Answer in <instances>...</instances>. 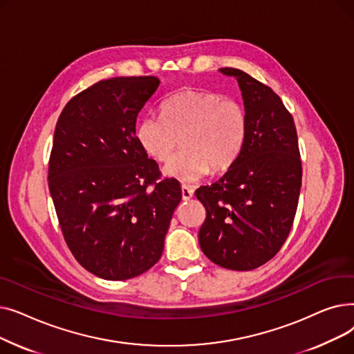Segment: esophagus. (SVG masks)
I'll return each mask as SVG.
<instances>
[{"mask_svg":"<svg viewBox=\"0 0 354 354\" xmlns=\"http://www.w3.org/2000/svg\"><path fill=\"white\" fill-rule=\"evenodd\" d=\"M180 192H182V199L183 201H189L194 196V189L191 187H187V185H182Z\"/></svg>","mask_w":354,"mask_h":354,"instance_id":"obj_1","label":"esophagus"}]
</instances>
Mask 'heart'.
<instances>
[{
	"instance_id": "heart-1",
	"label": "heart",
	"mask_w": 354,
	"mask_h": 354,
	"mask_svg": "<svg viewBox=\"0 0 354 354\" xmlns=\"http://www.w3.org/2000/svg\"><path fill=\"white\" fill-rule=\"evenodd\" d=\"M162 118L146 116L136 127L143 151L158 162L169 159L178 139L182 151L163 167V174L183 183L224 172L234 165L247 138L244 106L219 93L185 88L163 102Z\"/></svg>"
}]
</instances>
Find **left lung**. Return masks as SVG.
Segmentation results:
<instances>
[{"label":"left lung","mask_w":354,"mask_h":354,"mask_svg":"<svg viewBox=\"0 0 354 354\" xmlns=\"http://www.w3.org/2000/svg\"><path fill=\"white\" fill-rule=\"evenodd\" d=\"M219 71L236 79L248 129L227 174L195 192L207 209L199 245L219 267L250 271L270 261L291 231L303 175L299 138L291 113L271 87L243 70Z\"/></svg>","instance_id":"8db88e82"}]
</instances>
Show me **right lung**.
<instances>
[{"mask_svg":"<svg viewBox=\"0 0 354 354\" xmlns=\"http://www.w3.org/2000/svg\"><path fill=\"white\" fill-rule=\"evenodd\" d=\"M155 76L113 77L74 96L55 124L48 188L67 247L103 280L153 267L180 202L136 138V119L159 87Z\"/></svg>","mask_w":354,"mask_h":354,"instance_id":"right-lung-1","label":"right lung"}]
</instances>
